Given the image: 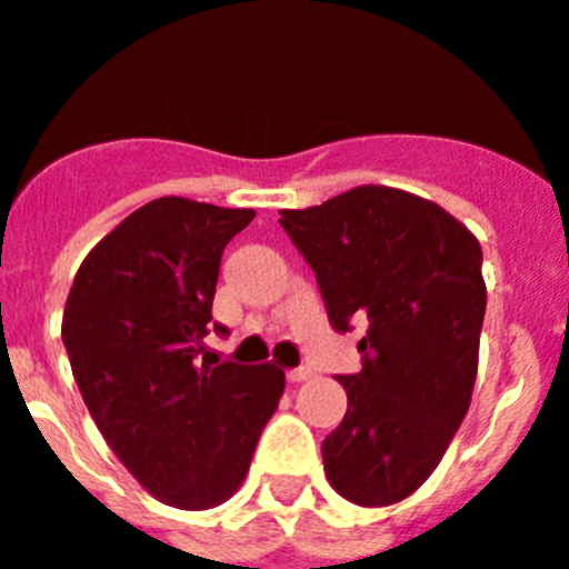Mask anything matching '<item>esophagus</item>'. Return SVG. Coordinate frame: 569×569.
Instances as JSON below:
<instances>
[{
	"mask_svg": "<svg viewBox=\"0 0 569 569\" xmlns=\"http://www.w3.org/2000/svg\"><path fill=\"white\" fill-rule=\"evenodd\" d=\"M286 376H289V381H306V379H311V376H315V370H311V368H291V370H286Z\"/></svg>",
	"mask_w": 569,
	"mask_h": 569,
	"instance_id": "1",
	"label": "esophagus"
}]
</instances>
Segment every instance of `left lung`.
<instances>
[{"label":"left lung","mask_w":569,"mask_h":569,"mask_svg":"<svg viewBox=\"0 0 569 569\" xmlns=\"http://www.w3.org/2000/svg\"><path fill=\"white\" fill-rule=\"evenodd\" d=\"M337 331L368 320L362 370L339 376L342 423L322 440L328 482L357 506L407 500L438 469L471 405L486 315L482 249L435 201L362 184L280 210Z\"/></svg>","instance_id":"1"}]
</instances>
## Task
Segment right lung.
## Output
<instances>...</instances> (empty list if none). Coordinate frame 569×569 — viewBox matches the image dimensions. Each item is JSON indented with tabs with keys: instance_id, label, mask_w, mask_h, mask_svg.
<instances>
[{
	"instance_id": "1",
	"label": "right lung",
	"mask_w": 569,
	"mask_h": 569,
	"mask_svg": "<svg viewBox=\"0 0 569 569\" xmlns=\"http://www.w3.org/2000/svg\"><path fill=\"white\" fill-rule=\"evenodd\" d=\"M252 219L182 196L148 201L94 243L63 306L61 339L89 416L137 482L182 511L241 488L286 387L274 362L199 357L221 252Z\"/></svg>"
}]
</instances>
